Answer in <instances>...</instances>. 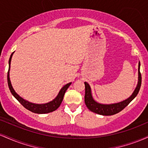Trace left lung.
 Returning <instances> with one entry per match:
<instances>
[{"label":"left lung","mask_w":148,"mask_h":148,"mask_svg":"<svg viewBox=\"0 0 148 148\" xmlns=\"http://www.w3.org/2000/svg\"><path fill=\"white\" fill-rule=\"evenodd\" d=\"M140 62L138 63V81L135 90L128 99L120 102L111 104H102L97 102L92 96L91 88L87 82H85V103L88 109L93 113L102 115H112L123 110L138 95L141 86V74L140 72Z\"/></svg>","instance_id":"1"}]
</instances>
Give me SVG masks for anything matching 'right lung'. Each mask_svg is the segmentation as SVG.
Listing matches in <instances>:
<instances>
[{
	"instance_id": "1",
	"label": "right lung",
	"mask_w": 148,
	"mask_h": 148,
	"mask_svg": "<svg viewBox=\"0 0 148 148\" xmlns=\"http://www.w3.org/2000/svg\"><path fill=\"white\" fill-rule=\"evenodd\" d=\"M13 53L11 54L9 60V69H8V86H9L10 90L11 92V93L12 94V95L16 98V99L21 103V104L23 107H25L26 109L29 110L30 111L33 112V113H39V114H43V113H51V112H53L57 109L60 105L62 103V99H63L64 93H65L66 90H67V88H69V86H70L72 83H69V84H66L65 86H64L63 87L61 88V90L59 92L58 95L55 98L53 101H50V102L47 103H43V104H37V103H33L31 102H29V101H26L24 99L21 97L16 92L14 91V90L13 89L12 86L11 82H10V62H11V59L12 57Z\"/></svg>"
}]
</instances>
